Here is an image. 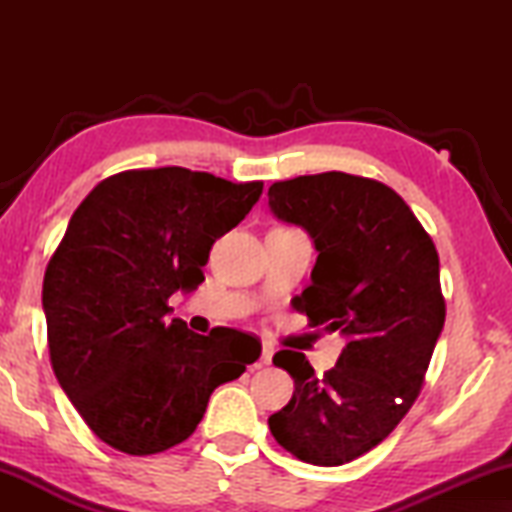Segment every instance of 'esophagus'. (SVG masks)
I'll list each match as a JSON object with an SVG mask.
<instances>
[{
  "label": "esophagus",
  "instance_id": "esophagus-1",
  "mask_svg": "<svg viewBox=\"0 0 512 512\" xmlns=\"http://www.w3.org/2000/svg\"><path fill=\"white\" fill-rule=\"evenodd\" d=\"M273 352L275 350L271 348V345H264V348H262V363H266V366L273 361Z\"/></svg>",
  "mask_w": 512,
  "mask_h": 512
}]
</instances>
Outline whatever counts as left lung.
Segmentation results:
<instances>
[{
	"mask_svg": "<svg viewBox=\"0 0 512 512\" xmlns=\"http://www.w3.org/2000/svg\"><path fill=\"white\" fill-rule=\"evenodd\" d=\"M268 207L307 230L318 253L293 307L345 339L323 377L302 352L275 354L296 391L268 427L300 461L350 463L400 424L422 388L445 325L436 246L402 196L350 173L273 183Z\"/></svg>",
	"mask_w": 512,
	"mask_h": 512,
	"instance_id": "8db88e82",
	"label": "left lung"
}]
</instances>
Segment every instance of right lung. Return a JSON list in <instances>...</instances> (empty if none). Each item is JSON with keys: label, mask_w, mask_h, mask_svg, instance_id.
<instances>
[{"label": "right lung", "mask_w": 512, "mask_h": 512, "mask_svg": "<svg viewBox=\"0 0 512 512\" xmlns=\"http://www.w3.org/2000/svg\"><path fill=\"white\" fill-rule=\"evenodd\" d=\"M183 167L110 176L85 196L42 284L51 368L94 436L149 456L192 436L216 386L262 345L230 327L201 336L167 314L198 289L210 248L262 196Z\"/></svg>", "instance_id": "1"}]
</instances>
